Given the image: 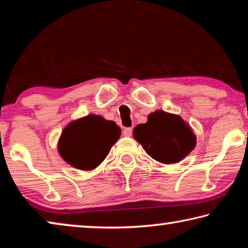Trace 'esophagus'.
Returning <instances> with one entry per match:
<instances>
[{"label": "esophagus", "instance_id": "obj_1", "mask_svg": "<svg viewBox=\"0 0 248 248\" xmlns=\"http://www.w3.org/2000/svg\"><path fill=\"white\" fill-rule=\"evenodd\" d=\"M123 134L124 137H131L132 136V129L131 128H124Z\"/></svg>", "mask_w": 248, "mask_h": 248}]
</instances>
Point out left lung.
Returning <instances> with one entry per match:
<instances>
[{
    "label": "left lung",
    "mask_w": 248,
    "mask_h": 248,
    "mask_svg": "<svg viewBox=\"0 0 248 248\" xmlns=\"http://www.w3.org/2000/svg\"><path fill=\"white\" fill-rule=\"evenodd\" d=\"M133 137L155 161L173 164L187 156L196 146V136L182 117L156 110L145 124H138Z\"/></svg>",
    "instance_id": "left-lung-1"
}]
</instances>
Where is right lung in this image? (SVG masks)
Segmentation results:
<instances>
[{
    "label": "right lung",
    "instance_id": "obj_1",
    "mask_svg": "<svg viewBox=\"0 0 248 248\" xmlns=\"http://www.w3.org/2000/svg\"><path fill=\"white\" fill-rule=\"evenodd\" d=\"M120 134L114 121L89 115L66 125L59 140V153L75 169L91 170L104 161Z\"/></svg>",
    "mask_w": 248,
    "mask_h": 248
}]
</instances>
